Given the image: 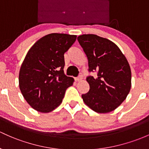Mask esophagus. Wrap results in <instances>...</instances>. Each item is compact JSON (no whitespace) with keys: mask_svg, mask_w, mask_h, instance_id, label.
I'll list each match as a JSON object with an SVG mask.
<instances>
[{"mask_svg":"<svg viewBox=\"0 0 149 149\" xmlns=\"http://www.w3.org/2000/svg\"><path fill=\"white\" fill-rule=\"evenodd\" d=\"M81 79H82V76H81V75H79V76H78L77 77L75 78V80H76L77 81H81Z\"/></svg>","mask_w":149,"mask_h":149,"instance_id":"1","label":"esophagus"}]
</instances>
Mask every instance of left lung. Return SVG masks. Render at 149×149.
I'll list each match as a JSON object with an SVG mask.
<instances>
[{
	"mask_svg": "<svg viewBox=\"0 0 149 149\" xmlns=\"http://www.w3.org/2000/svg\"><path fill=\"white\" fill-rule=\"evenodd\" d=\"M88 59L89 91L81 95L89 108L97 113L116 109L126 100L132 87V72L127 60L117 45L107 38L93 34L77 38Z\"/></svg>",
	"mask_w": 149,
	"mask_h": 149,
	"instance_id": "obj_1",
	"label": "left lung"
}]
</instances>
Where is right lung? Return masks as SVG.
<instances>
[{
  "mask_svg": "<svg viewBox=\"0 0 149 149\" xmlns=\"http://www.w3.org/2000/svg\"><path fill=\"white\" fill-rule=\"evenodd\" d=\"M77 36L51 33L31 47L19 72V87L26 102L36 111L48 113L62 103L74 79L64 73V54Z\"/></svg>",
  "mask_w": 149,
  "mask_h": 149,
  "instance_id": "right-lung-1",
  "label": "right lung"
}]
</instances>
